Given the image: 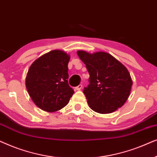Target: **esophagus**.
I'll use <instances>...</instances> for the list:
<instances>
[{
    "mask_svg": "<svg viewBox=\"0 0 157 157\" xmlns=\"http://www.w3.org/2000/svg\"><path fill=\"white\" fill-rule=\"evenodd\" d=\"M82 87H83V85L80 84V85H78V86L75 87V90H76V91H80V90L82 89Z\"/></svg>",
    "mask_w": 157,
    "mask_h": 157,
    "instance_id": "obj_1",
    "label": "esophagus"
}]
</instances>
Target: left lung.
<instances>
[{
  "label": "left lung",
  "mask_w": 157,
  "mask_h": 157,
  "mask_svg": "<svg viewBox=\"0 0 157 157\" xmlns=\"http://www.w3.org/2000/svg\"><path fill=\"white\" fill-rule=\"evenodd\" d=\"M77 54L90 76L89 84L83 90L90 108L96 112L109 113L123 106L132 86L125 66L105 52L91 54L78 51Z\"/></svg>",
  "instance_id": "obj_1"
}]
</instances>
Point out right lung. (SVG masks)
<instances>
[{
  "label": "right lung",
  "instance_id": "add662e5",
  "mask_svg": "<svg viewBox=\"0 0 157 157\" xmlns=\"http://www.w3.org/2000/svg\"><path fill=\"white\" fill-rule=\"evenodd\" d=\"M69 59L63 51H51L38 58L30 67L25 86L34 104L42 110H60L74 94L68 83Z\"/></svg>",
  "mask_w": 157,
  "mask_h": 157
}]
</instances>
